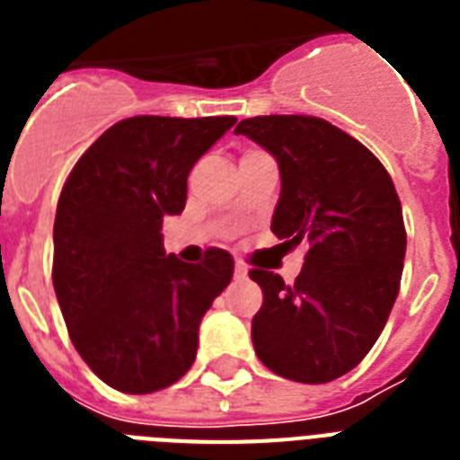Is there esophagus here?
I'll return each instance as SVG.
<instances>
[{
    "label": "esophagus",
    "instance_id": "obj_1",
    "mask_svg": "<svg viewBox=\"0 0 460 460\" xmlns=\"http://www.w3.org/2000/svg\"><path fill=\"white\" fill-rule=\"evenodd\" d=\"M234 274H236V279H245V277H248V267H245L241 260H236V265H234Z\"/></svg>",
    "mask_w": 460,
    "mask_h": 460
}]
</instances>
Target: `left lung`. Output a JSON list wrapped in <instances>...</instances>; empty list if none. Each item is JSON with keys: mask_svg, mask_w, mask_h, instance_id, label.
<instances>
[{"mask_svg": "<svg viewBox=\"0 0 460 460\" xmlns=\"http://www.w3.org/2000/svg\"><path fill=\"white\" fill-rule=\"evenodd\" d=\"M236 133L279 162L272 219L279 248H307L294 284L251 270L265 296L252 317V346L281 377L324 385L370 353L399 296L406 255L399 195L385 164L324 119L252 117Z\"/></svg>", "mask_w": 460, "mask_h": 460, "instance_id": "obj_1", "label": "left lung"}]
</instances>
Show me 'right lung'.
Instances as JSON below:
<instances>
[{
	"label": "right lung",
	"instance_id": "obj_1",
	"mask_svg": "<svg viewBox=\"0 0 460 460\" xmlns=\"http://www.w3.org/2000/svg\"><path fill=\"white\" fill-rule=\"evenodd\" d=\"M236 117H131L83 153L61 188L52 281L68 336L104 385L153 394L195 360L198 327L229 287L234 260L198 265L162 248V222L186 208L193 164Z\"/></svg>",
	"mask_w": 460,
	"mask_h": 460
}]
</instances>
